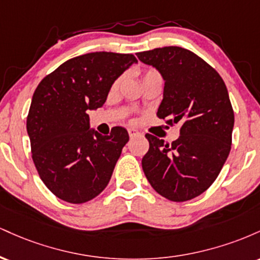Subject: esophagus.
Masks as SVG:
<instances>
[{
	"instance_id": "esophagus-1",
	"label": "esophagus",
	"mask_w": 260,
	"mask_h": 260,
	"mask_svg": "<svg viewBox=\"0 0 260 260\" xmlns=\"http://www.w3.org/2000/svg\"><path fill=\"white\" fill-rule=\"evenodd\" d=\"M128 134H129V137H131V138H133V137L138 136L139 132H138V131L133 129V128H129V129H128Z\"/></svg>"
}]
</instances>
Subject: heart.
Wrapping results in <instances>:
<instances>
[{
    "mask_svg": "<svg viewBox=\"0 0 260 260\" xmlns=\"http://www.w3.org/2000/svg\"><path fill=\"white\" fill-rule=\"evenodd\" d=\"M155 74H159L156 72V71H154V70H148L147 72H145L144 74H143V79H145V78H148V77H151V76H155ZM118 84H120V80H116L115 83H113V85H112V89L113 90H115V89H117V86H118Z\"/></svg>",
    "mask_w": 260,
    "mask_h": 260,
    "instance_id": "heart-1",
    "label": "heart"
}]
</instances>
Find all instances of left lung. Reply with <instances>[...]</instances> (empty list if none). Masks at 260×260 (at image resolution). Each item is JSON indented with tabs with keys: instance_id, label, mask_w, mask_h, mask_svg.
<instances>
[{
	"instance_id": "left-lung-1",
	"label": "left lung",
	"mask_w": 260,
	"mask_h": 260,
	"mask_svg": "<svg viewBox=\"0 0 260 260\" xmlns=\"http://www.w3.org/2000/svg\"><path fill=\"white\" fill-rule=\"evenodd\" d=\"M161 73L165 86L157 117L181 124L177 140L145 134L142 168L151 187L172 202L201 196L216 180L232 143L235 115L220 74L194 52L166 46L137 53Z\"/></svg>"
}]
</instances>
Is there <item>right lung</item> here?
<instances>
[{"mask_svg":"<svg viewBox=\"0 0 260 260\" xmlns=\"http://www.w3.org/2000/svg\"><path fill=\"white\" fill-rule=\"evenodd\" d=\"M136 62L131 53H86L66 61L35 89L26 117L31 157L45 186L62 201H91L109 183L129 136L123 127L110 136L90 131L86 111L103 106L113 82Z\"/></svg>","mask_w":260,"mask_h":260,"instance_id":"right-lung-1","label":"right lung"}]
</instances>
